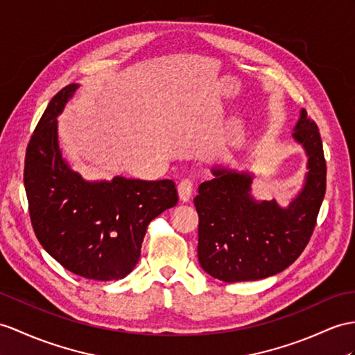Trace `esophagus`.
<instances>
[{"label":"esophagus","mask_w":355,"mask_h":355,"mask_svg":"<svg viewBox=\"0 0 355 355\" xmlns=\"http://www.w3.org/2000/svg\"><path fill=\"white\" fill-rule=\"evenodd\" d=\"M178 191H179V198L182 202H189V198H191L193 196V191H194V184L193 180L189 178H185L179 182L178 185Z\"/></svg>","instance_id":"esophagus-1"}]
</instances>
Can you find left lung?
<instances>
[{
	"mask_svg": "<svg viewBox=\"0 0 355 355\" xmlns=\"http://www.w3.org/2000/svg\"><path fill=\"white\" fill-rule=\"evenodd\" d=\"M309 157L306 185L288 207L250 196L252 176L227 168L198 187L197 256L203 270L226 283L253 282L279 274L304 252L325 196L322 140L307 111L292 134Z\"/></svg>",
	"mask_w": 355,
	"mask_h": 355,
	"instance_id": "left-lung-1",
	"label": "left lung"
}]
</instances>
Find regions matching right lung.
Segmentation results:
<instances>
[{
    "label": "right lung",
    "mask_w": 355,
    "mask_h": 355,
    "mask_svg": "<svg viewBox=\"0 0 355 355\" xmlns=\"http://www.w3.org/2000/svg\"><path fill=\"white\" fill-rule=\"evenodd\" d=\"M69 84L51 99L25 152L24 185L34 233L42 247L71 272L119 280L134 270L149 223L179 196L173 180L116 176L85 182L63 161L57 116L76 90Z\"/></svg>",
    "instance_id": "right-lung-1"
}]
</instances>
